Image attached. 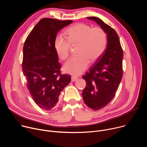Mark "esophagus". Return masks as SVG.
<instances>
[{
  "label": "esophagus",
  "instance_id": "1",
  "mask_svg": "<svg viewBox=\"0 0 147 147\" xmlns=\"http://www.w3.org/2000/svg\"><path fill=\"white\" fill-rule=\"evenodd\" d=\"M77 77H74V76H72V77H71V81H72V82H74V81H77Z\"/></svg>",
  "mask_w": 147,
  "mask_h": 147
}]
</instances>
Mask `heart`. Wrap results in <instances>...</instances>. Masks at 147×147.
Listing matches in <instances>:
<instances>
[{"mask_svg":"<svg viewBox=\"0 0 147 147\" xmlns=\"http://www.w3.org/2000/svg\"><path fill=\"white\" fill-rule=\"evenodd\" d=\"M67 39L57 36L54 47L58 57L66 60L69 56L71 45L77 48V56L69 59L64 66V71L73 76H79L88 66L89 62H95L103 53L107 44V34L102 28H92L90 26L79 23L66 31Z\"/></svg>","mask_w":147,"mask_h":147,"instance_id":"obj_1","label":"heart"}]
</instances>
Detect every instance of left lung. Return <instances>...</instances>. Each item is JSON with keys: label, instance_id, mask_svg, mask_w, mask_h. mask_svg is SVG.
I'll use <instances>...</instances> for the list:
<instances>
[{"label": "left lung", "instance_id": "1", "mask_svg": "<svg viewBox=\"0 0 147 147\" xmlns=\"http://www.w3.org/2000/svg\"><path fill=\"white\" fill-rule=\"evenodd\" d=\"M99 24L107 34L108 44L103 55L82 78L86 87L82 95L86 105L98 111L113 99L123 77V52L115 30L96 17H87Z\"/></svg>", "mask_w": 147, "mask_h": 147}]
</instances>
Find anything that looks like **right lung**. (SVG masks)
Listing matches in <instances>:
<instances>
[{
	"label": "right lung",
	"instance_id": "1",
	"mask_svg": "<svg viewBox=\"0 0 147 147\" xmlns=\"http://www.w3.org/2000/svg\"><path fill=\"white\" fill-rule=\"evenodd\" d=\"M72 22L41 19L24 44L22 67L27 87L35 103L45 111L56 105L61 91L71 81L70 75L61 74L54 42L58 31Z\"/></svg>",
	"mask_w": 147,
	"mask_h": 147
}]
</instances>
